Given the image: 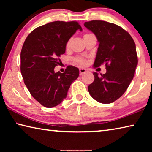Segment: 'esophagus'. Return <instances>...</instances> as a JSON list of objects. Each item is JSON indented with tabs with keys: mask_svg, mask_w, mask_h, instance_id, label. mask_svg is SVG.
I'll list each match as a JSON object with an SVG mask.
<instances>
[{
	"mask_svg": "<svg viewBox=\"0 0 152 152\" xmlns=\"http://www.w3.org/2000/svg\"><path fill=\"white\" fill-rule=\"evenodd\" d=\"M79 72H80V75H82V74L85 73L86 70V69H84V68H80L79 70Z\"/></svg>",
	"mask_w": 152,
	"mask_h": 152,
	"instance_id": "esophagus-1",
	"label": "esophagus"
}]
</instances>
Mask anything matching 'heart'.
<instances>
[{"instance_id":"heart-1","label":"heart","mask_w":152,"mask_h":152,"mask_svg":"<svg viewBox=\"0 0 152 152\" xmlns=\"http://www.w3.org/2000/svg\"><path fill=\"white\" fill-rule=\"evenodd\" d=\"M88 35H90V34H86L84 35V37H85V36ZM70 40H68V42H67L66 43V48H68L69 47H70ZM75 61L76 63H78L79 64H80V65H84V64H85V60H84V58H82L81 57H78L75 58Z\"/></svg>"}]
</instances>
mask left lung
<instances>
[{
    "label": "left lung",
    "mask_w": 152,
    "mask_h": 152,
    "mask_svg": "<svg viewBox=\"0 0 152 152\" xmlns=\"http://www.w3.org/2000/svg\"><path fill=\"white\" fill-rule=\"evenodd\" d=\"M84 25L99 43L94 67L105 64L107 69L100 76L93 73L88 92L96 101L111 103L124 94L134 76L138 62L135 42L129 33L114 23L94 20Z\"/></svg>",
    "instance_id": "1"
}]
</instances>
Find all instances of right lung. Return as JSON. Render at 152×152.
<instances>
[{"mask_svg": "<svg viewBox=\"0 0 152 152\" xmlns=\"http://www.w3.org/2000/svg\"><path fill=\"white\" fill-rule=\"evenodd\" d=\"M78 29L82 30L76 21L51 22L33 30L23 45L20 72L31 94L43 107L60 104L78 78V68L72 66H67L64 73L54 72L67 42Z\"/></svg>", "mask_w": 152, "mask_h": 152, "instance_id": "right-lung-1", "label": "right lung"}]
</instances>
